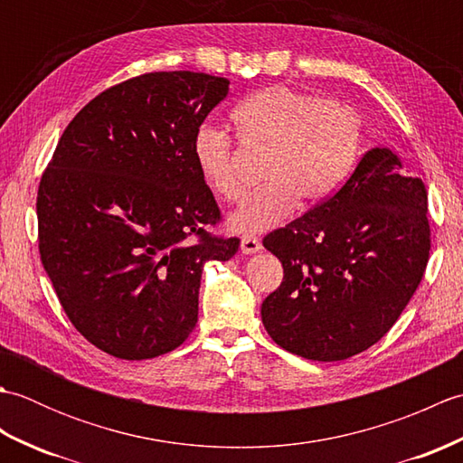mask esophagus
<instances>
[{
	"label": "esophagus",
	"instance_id": "esophagus-1",
	"mask_svg": "<svg viewBox=\"0 0 463 463\" xmlns=\"http://www.w3.org/2000/svg\"><path fill=\"white\" fill-rule=\"evenodd\" d=\"M262 249V242L259 237H250V234H244L241 239V250L244 254H254Z\"/></svg>",
	"mask_w": 463,
	"mask_h": 463
}]
</instances>
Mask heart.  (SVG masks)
<instances>
[{
	"label": "heart",
	"instance_id": "obj_1",
	"mask_svg": "<svg viewBox=\"0 0 463 463\" xmlns=\"http://www.w3.org/2000/svg\"><path fill=\"white\" fill-rule=\"evenodd\" d=\"M242 149L262 155L259 189L229 216L239 232L270 229L294 209L330 199L348 179L360 149V121L350 107L320 101L284 85L264 87L231 113ZM193 156L206 186L222 201H237L244 183L231 137L211 125L196 129Z\"/></svg>",
	"mask_w": 463,
	"mask_h": 463
}]
</instances>
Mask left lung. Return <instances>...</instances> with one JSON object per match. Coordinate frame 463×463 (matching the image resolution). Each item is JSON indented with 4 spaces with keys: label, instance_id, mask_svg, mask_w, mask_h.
I'll list each match as a JSON object with an SVG mask.
<instances>
[{
    "label": "left lung",
    "instance_id": "1",
    "mask_svg": "<svg viewBox=\"0 0 463 463\" xmlns=\"http://www.w3.org/2000/svg\"><path fill=\"white\" fill-rule=\"evenodd\" d=\"M428 193L383 146L362 156L330 199L264 237L284 269L262 302L280 348L318 362L346 360L386 334L430 259Z\"/></svg>",
    "mask_w": 463,
    "mask_h": 463
}]
</instances>
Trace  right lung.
I'll use <instances>...</instances> for the list:
<instances>
[{"mask_svg": "<svg viewBox=\"0 0 463 463\" xmlns=\"http://www.w3.org/2000/svg\"><path fill=\"white\" fill-rule=\"evenodd\" d=\"M229 80L155 71L105 90L67 125L37 191L39 254L77 332L121 360L189 338L204 262L229 260L194 133Z\"/></svg>", "mask_w": 463, "mask_h": 463, "instance_id": "obj_1", "label": "right lung"}]
</instances>
